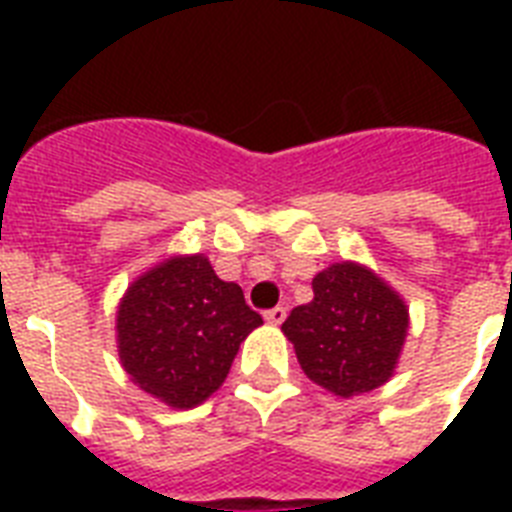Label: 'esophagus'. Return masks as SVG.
I'll list each match as a JSON object with an SVG mask.
<instances>
[{"label":"esophagus","mask_w":512,"mask_h":512,"mask_svg":"<svg viewBox=\"0 0 512 512\" xmlns=\"http://www.w3.org/2000/svg\"><path fill=\"white\" fill-rule=\"evenodd\" d=\"M284 319H287V308H281V305H276L271 311H265V321H268V324H281Z\"/></svg>","instance_id":"esophagus-1"}]
</instances>
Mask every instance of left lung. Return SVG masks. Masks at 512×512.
Returning a JSON list of instances; mask_svg holds the SVG:
<instances>
[{
	"label": "left lung",
	"instance_id": "left-lung-1",
	"mask_svg": "<svg viewBox=\"0 0 512 512\" xmlns=\"http://www.w3.org/2000/svg\"><path fill=\"white\" fill-rule=\"evenodd\" d=\"M409 313L401 297L356 263H337L313 279V300L281 324L303 372L348 398L380 388L396 366Z\"/></svg>",
	"mask_w": 512,
	"mask_h": 512
}]
</instances>
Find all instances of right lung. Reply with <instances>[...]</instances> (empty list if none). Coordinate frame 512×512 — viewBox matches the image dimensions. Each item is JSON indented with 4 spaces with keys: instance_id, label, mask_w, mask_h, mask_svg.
I'll list each match as a JSON object with an SVG mask.
<instances>
[{
    "instance_id": "add662e5",
    "label": "right lung",
    "mask_w": 512,
    "mask_h": 512,
    "mask_svg": "<svg viewBox=\"0 0 512 512\" xmlns=\"http://www.w3.org/2000/svg\"><path fill=\"white\" fill-rule=\"evenodd\" d=\"M260 324L239 284L217 279L207 257H175L127 289L119 356L146 393L191 409L223 385L239 342Z\"/></svg>"
}]
</instances>
